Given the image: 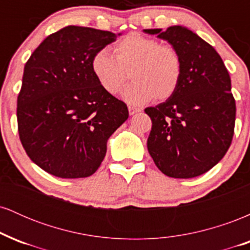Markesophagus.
I'll return each instance as SVG.
<instances>
[{"label": "esophagus", "instance_id": "1", "mask_svg": "<svg viewBox=\"0 0 250 250\" xmlns=\"http://www.w3.org/2000/svg\"><path fill=\"white\" fill-rule=\"evenodd\" d=\"M128 110H129V115H134V114L139 113L140 109L139 108H134V107H129Z\"/></svg>", "mask_w": 250, "mask_h": 250}]
</instances>
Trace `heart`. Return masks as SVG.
<instances>
[{
    "label": "heart",
    "instance_id": "1",
    "mask_svg": "<svg viewBox=\"0 0 250 250\" xmlns=\"http://www.w3.org/2000/svg\"><path fill=\"white\" fill-rule=\"evenodd\" d=\"M114 54L101 49L91 59L94 76L110 95L119 93L129 76L134 82L123 90L122 97L131 105H143L153 99L166 101L179 88L182 59L171 45L134 33L116 43Z\"/></svg>",
    "mask_w": 250,
    "mask_h": 250
}]
</instances>
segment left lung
Here are the masks:
<instances>
[{
  "mask_svg": "<svg viewBox=\"0 0 250 250\" xmlns=\"http://www.w3.org/2000/svg\"><path fill=\"white\" fill-rule=\"evenodd\" d=\"M143 31L167 41L182 59V79L174 95L145 109L153 122L148 151L167 176L196 177L217 165L230 147L236 114L230 76L217 51L188 28Z\"/></svg>",
  "mask_w": 250,
  "mask_h": 250,
  "instance_id": "1",
  "label": "left lung"
}]
</instances>
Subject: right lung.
<instances>
[{
  "instance_id": "right-lung-1",
  "label": "right lung",
  "mask_w": 250,
  "mask_h": 250,
  "mask_svg": "<svg viewBox=\"0 0 250 250\" xmlns=\"http://www.w3.org/2000/svg\"><path fill=\"white\" fill-rule=\"evenodd\" d=\"M120 35L68 25L25 63L17 97L20 140L31 161L54 176L93 175L109 137L128 119L127 104L108 94L91 70L93 56Z\"/></svg>"
}]
</instances>
